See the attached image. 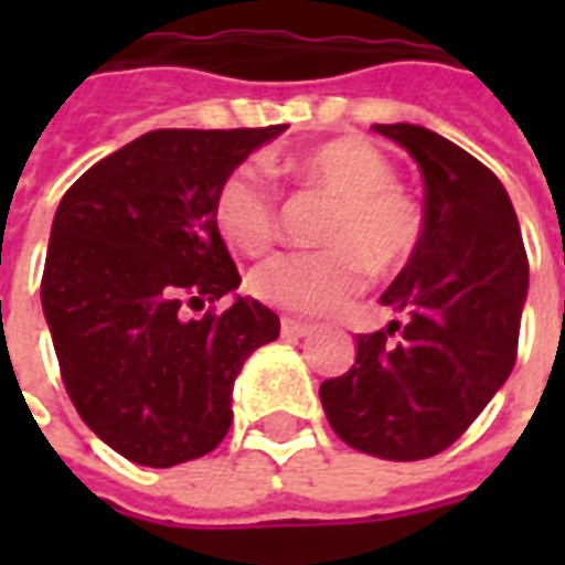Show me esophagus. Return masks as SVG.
Returning a JSON list of instances; mask_svg holds the SVG:
<instances>
[{
  "instance_id": "34e87169",
  "label": "esophagus",
  "mask_w": 565,
  "mask_h": 565,
  "mask_svg": "<svg viewBox=\"0 0 565 565\" xmlns=\"http://www.w3.org/2000/svg\"><path fill=\"white\" fill-rule=\"evenodd\" d=\"M313 328L308 322H301V319H292V317H284L281 319V334L290 337V340H299V337H308Z\"/></svg>"
}]
</instances>
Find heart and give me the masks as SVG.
<instances>
[{
    "label": "heart",
    "mask_w": 565,
    "mask_h": 565,
    "mask_svg": "<svg viewBox=\"0 0 565 565\" xmlns=\"http://www.w3.org/2000/svg\"><path fill=\"white\" fill-rule=\"evenodd\" d=\"M310 188L334 199L322 225L326 248L287 252L252 273V292L301 317H328L370 284L372 266L398 269L422 239V211L395 188V170L363 140H331L296 161ZM220 234L246 255H260L278 234V199L269 181L239 167L216 193Z\"/></svg>",
    "instance_id": "b5f03b06"
}]
</instances>
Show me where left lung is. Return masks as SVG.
<instances>
[{"label": "left lung", "mask_w": 565, "mask_h": 565, "mask_svg": "<svg viewBox=\"0 0 565 565\" xmlns=\"http://www.w3.org/2000/svg\"><path fill=\"white\" fill-rule=\"evenodd\" d=\"M375 131L419 163L422 239L381 296L402 319L358 337L354 366L322 381L319 398L337 437L363 455L425 460L446 451L513 372L527 255L508 190L478 158L411 122Z\"/></svg>", "instance_id": "8db88e82"}]
</instances>
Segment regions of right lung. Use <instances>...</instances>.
Listing matches in <instances>:
<instances>
[{
    "mask_svg": "<svg viewBox=\"0 0 565 565\" xmlns=\"http://www.w3.org/2000/svg\"><path fill=\"white\" fill-rule=\"evenodd\" d=\"M287 126L158 128L93 163L66 190L49 234L40 301L57 366L87 428L131 463L167 469L220 446L248 354L281 322L237 296L216 228V193Z\"/></svg>",
    "mask_w": 565,
    "mask_h": 565,
    "instance_id": "obj_1",
    "label": "right lung"
}]
</instances>
